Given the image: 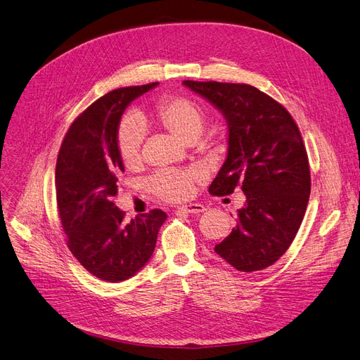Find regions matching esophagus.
Wrapping results in <instances>:
<instances>
[{"instance_id": "34e87169", "label": "esophagus", "mask_w": 360, "mask_h": 360, "mask_svg": "<svg viewBox=\"0 0 360 360\" xmlns=\"http://www.w3.org/2000/svg\"><path fill=\"white\" fill-rule=\"evenodd\" d=\"M179 212H186V214H200L205 211V207L202 204H189V205H183L177 210Z\"/></svg>"}]
</instances>
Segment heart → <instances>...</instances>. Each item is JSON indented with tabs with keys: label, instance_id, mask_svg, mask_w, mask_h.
<instances>
[{
	"label": "heart",
	"instance_id": "obj_1",
	"mask_svg": "<svg viewBox=\"0 0 360 360\" xmlns=\"http://www.w3.org/2000/svg\"><path fill=\"white\" fill-rule=\"evenodd\" d=\"M140 121H148L168 131L183 143L192 145L202 136L207 125V112L196 100L184 96H168L161 98L149 117L141 115ZM223 136H215L207 140H199V146L215 153L223 146ZM143 131L134 121H124L117 134V148L122 164L127 168H136L141 160ZM196 176L193 172L164 169L156 172L149 180L150 192L162 200L177 202L192 195Z\"/></svg>",
	"mask_w": 360,
	"mask_h": 360
}]
</instances>
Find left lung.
Segmentation results:
<instances>
[{"label": "left lung", "mask_w": 360, "mask_h": 360, "mask_svg": "<svg viewBox=\"0 0 360 360\" xmlns=\"http://www.w3.org/2000/svg\"><path fill=\"white\" fill-rule=\"evenodd\" d=\"M205 97L229 125L226 162L208 192L239 188L247 204L238 224L214 251L239 271L276 263L292 243L310 196V167L298 127L275 98L248 84L183 81Z\"/></svg>", "instance_id": "8db88e82"}]
</instances>
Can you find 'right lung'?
Wrapping results in <instances>:
<instances>
[{"label": "right lung", "mask_w": 360, "mask_h": 360, "mask_svg": "<svg viewBox=\"0 0 360 360\" xmlns=\"http://www.w3.org/2000/svg\"><path fill=\"white\" fill-rule=\"evenodd\" d=\"M160 82L117 89L72 122L56 162V198L66 243L96 278L121 282L145 266L167 214L152 210L124 221L113 202L124 164L117 148L125 108Z\"/></svg>", "instance_id": "obj_1"}]
</instances>
